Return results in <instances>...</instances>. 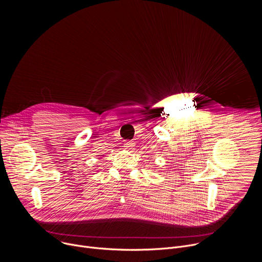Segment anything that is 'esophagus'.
I'll list each match as a JSON object with an SVG mask.
<instances>
[{
	"instance_id": "34e87169",
	"label": "esophagus",
	"mask_w": 262,
	"mask_h": 262,
	"mask_svg": "<svg viewBox=\"0 0 262 262\" xmlns=\"http://www.w3.org/2000/svg\"><path fill=\"white\" fill-rule=\"evenodd\" d=\"M135 147V143L132 142V141H128L124 144V148L125 149H128V150H130V149H133Z\"/></svg>"
}]
</instances>
